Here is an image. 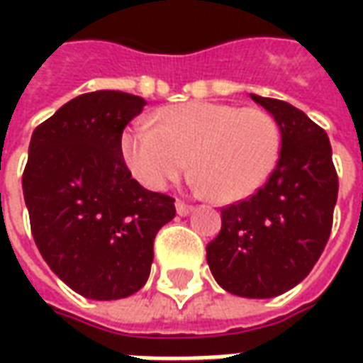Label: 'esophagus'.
I'll return each instance as SVG.
<instances>
[{"instance_id": "esophagus-1", "label": "esophagus", "mask_w": 363, "mask_h": 363, "mask_svg": "<svg viewBox=\"0 0 363 363\" xmlns=\"http://www.w3.org/2000/svg\"><path fill=\"white\" fill-rule=\"evenodd\" d=\"M177 213H179V216H189L190 212H192V206H189V204H184V202H182V200H177Z\"/></svg>"}]
</instances>
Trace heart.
Instances as JSON below:
<instances>
[{"mask_svg": "<svg viewBox=\"0 0 363 363\" xmlns=\"http://www.w3.org/2000/svg\"><path fill=\"white\" fill-rule=\"evenodd\" d=\"M281 132L270 112L192 101L161 111L155 126L134 122L122 132L120 150L143 186L163 190L190 161L196 186L221 200H241L267 182L278 163Z\"/></svg>", "mask_w": 363, "mask_h": 363, "instance_id": "1", "label": "heart"}]
</instances>
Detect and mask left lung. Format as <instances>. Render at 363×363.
<instances>
[{
	"label": "left lung",
	"mask_w": 363,
	"mask_h": 363,
	"mask_svg": "<svg viewBox=\"0 0 363 363\" xmlns=\"http://www.w3.org/2000/svg\"><path fill=\"white\" fill-rule=\"evenodd\" d=\"M251 99L280 126V157L262 189L221 210V231L206 247V259L225 291L267 299L297 286L319 260L333 228L338 177L323 128L286 101Z\"/></svg>",
	"instance_id": "1"
}]
</instances>
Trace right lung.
<instances>
[{"mask_svg": "<svg viewBox=\"0 0 363 363\" xmlns=\"http://www.w3.org/2000/svg\"><path fill=\"white\" fill-rule=\"evenodd\" d=\"M142 96L95 91L72 99L36 128L23 173L30 231L52 272L96 301L135 294L150 278L153 239L174 200L128 171L120 140Z\"/></svg>", "mask_w": 363, "mask_h": 363, "instance_id": "obj_1", "label": "right lung"}]
</instances>
